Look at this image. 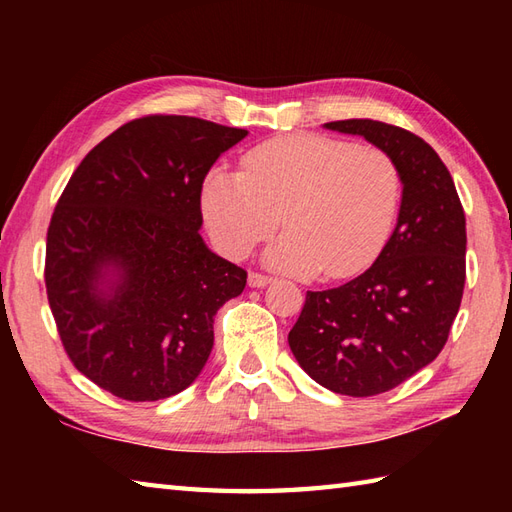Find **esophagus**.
Returning <instances> with one entry per match:
<instances>
[{"mask_svg": "<svg viewBox=\"0 0 512 512\" xmlns=\"http://www.w3.org/2000/svg\"><path fill=\"white\" fill-rule=\"evenodd\" d=\"M270 279L268 275H262V273H248V286L250 288H264V286H268L270 284Z\"/></svg>", "mask_w": 512, "mask_h": 512, "instance_id": "1", "label": "esophagus"}]
</instances>
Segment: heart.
Instances as JSON below:
<instances>
[{
	"instance_id": "obj_1",
	"label": "heart",
	"mask_w": 512,
	"mask_h": 512,
	"mask_svg": "<svg viewBox=\"0 0 512 512\" xmlns=\"http://www.w3.org/2000/svg\"><path fill=\"white\" fill-rule=\"evenodd\" d=\"M402 180L385 149L288 134L246 151L242 173L211 171L202 213L215 246L242 259L281 226L266 262L290 275L345 279L378 257L394 228Z\"/></svg>"
}]
</instances>
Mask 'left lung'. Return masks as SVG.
Instances as JSON below:
<instances>
[{"mask_svg":"<svg viewBox=\"0 0 512 512\" xmlns=\"http://www.w3.org/2000/svg\"><path fill=\"white\" fill-rule=\"evenodd\" d=\"M363 136L394 158L402 180L398 222L363 275L308 292L288 334L312 380L365 398L427 367L449 339L466 279V220L449 169L407 129L369 118L325 123Z\"/></svg>","mask_w":512,"mask_h":512,"instance_id":"8db88e82","label":"left lung"}]
</instances>
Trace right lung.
I'll list each match as a JSON object with an SVG mask.
<instances>
[{"label": "right lung", "mask_w": 512, "mask_h": 512, "mask_svg": "<svg viewBox=\"0 0 512 512\" xmlns=\"http://www.w3.org/2000/svg\"><path fill=\"white\" fill-rule=\"evenodd\" d=\"M246 129L143 116L101 140L63 189L46 242V292L70 361L110 394L187 389L213 350V317L246 270L204 244L206 173Z\"/></svg>", "instance_id": "1"}]
</instances>
